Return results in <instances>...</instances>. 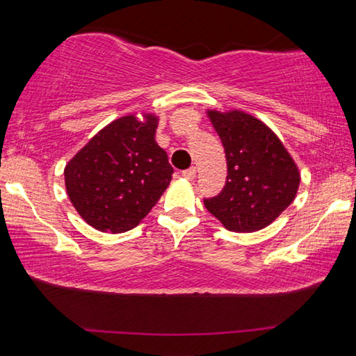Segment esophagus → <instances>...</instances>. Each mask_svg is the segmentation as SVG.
Returning <instances> with one entry per match:
<instances>
[{
	"instance_id": "1",
	"label": "esophagus",
	"mask_w": 356,
	"mask_h": 356,
	"mask_svg": "<svg viewBox=\"0 0 356 356\" xmlns=\"http://www.w3.org/2000/svg\"><path fill=\"white\" fill-rule=\"evenodd\" d=\"M182 176H184L185 179H188V180H193V179L196 177V168L191 166V168H188V170L182 171Z\"/></svg>"
}]
</instances>
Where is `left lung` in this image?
<instances>
[{"label":"left lung","mask_w":356,"mask_h":356,"mask_svg":"<svg viewBox=\"0 0 356 356\" xmlns=\"http://www.w3.org/2000/svg\"><path fill=\"white\" fill-rule=\"evenodd\" d=\"M227 161L226 185L204 206L226 229L252 232L291 206L300 185L292 156L272 130L242 111H209Z\"/></svg>","instance_id":"obj_1"}]
</instances>
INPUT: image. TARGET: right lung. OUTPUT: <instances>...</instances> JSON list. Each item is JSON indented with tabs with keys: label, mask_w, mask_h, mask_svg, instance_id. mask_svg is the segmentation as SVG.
<instances>
[{
	"label": "right lung",
	"mask_w": 356,
	"mask_h": 356,
	"mask_svg": "<svg viewBox=\"0 0 356 356\" xmlns=\"http://www.w3.org/2000/svg\"><path fill=\"white\" fill-rule=\"evenodd\" d=\"M159 119L124 116L100 130L64 170L65 190L81 218L99 231L138 226L172 179L168 155L155 143Z\"/></svg>",
	"instance_id": "right-lung-1"
}]
</instances>
